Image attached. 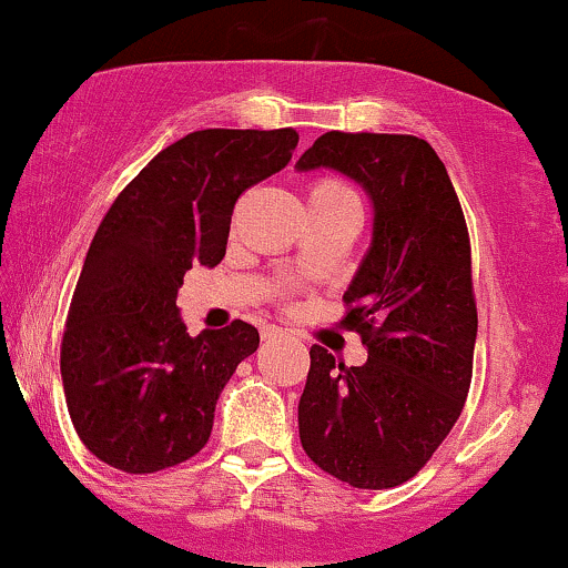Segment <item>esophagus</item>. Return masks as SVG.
I'll use <instances>...</instances> for the list:
<instances>
[{
	"instance_id": "esophagus-1",
	"label": "esophagus",
	"mask_w": 568,
	"mask_h": 568,
	"mask_svg": "<svg viewBox=\"0 0 568 568\" xmlns=\"http://www.w3.org/2000/svg\"><path fill=\"white\" fill-rule=\"evenodd\" d=\"M262 338L264 341H280V338H285V331H283V327H266V331L262 333Z\"/></svg>"
}]
</instances>
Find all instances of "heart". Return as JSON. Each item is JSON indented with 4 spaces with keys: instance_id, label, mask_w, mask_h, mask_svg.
Wrapping results in <instances>:
<instances>
[{
    "instance_id": "1",
    "label": "heart",
    "mask_w": 568,
    "mask_h": 568,
    "mask_svg": "<svg viewBox=\"0 0 568 568\" xmlns=\"http://www.w3.org/2000/svg\"><path fill=\"white\" fill-rule=\"evenodd\" d=\"M336 197H354V195H352V190L346 187V184H341L336 180H317V182H312L310 203L336 201Z\"/></svg>"
}]
</instances>
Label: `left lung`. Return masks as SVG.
I'll use <instances>...</instances> for the list:
<instances>
[{"mask_svg": "<svg viewBox=\"0 0 568 568\" xmlns=\"http://www.w3.org/2000/svg\"><path fill=\"white\" fill-rule=\"evenodd\" d=\"M296 169H333L373 203V241L341 320L367 362L346 367L312 346L302 447L352 487H399L447 439L470 388L479 317L466 216L436 150L413 134L327 132Z\"/></svg>", "mask_w": 568, "mask_h": 568, "instance_id": "1", "label": "left lung"}]
</instances>
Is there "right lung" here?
I'll return each instance as SVG.
<instances>
[{"instance_id": "obj_1", "label": "right lung", "mask_w": 568, "mask_h": 568, "mask_svg": "<svg viewBox=\"0 0 568 568\" xmlns=\"http://www.w3.org/2000/svg\"><path fill=\"white\" fill-rule=\"evenodd\" d=\"M293 129H203L161 150L94 232L60 346L68 413L94 457L126 474L180 466L206 447L222 388L258 349L235 320L190 336L176 293L227 251L235 201L288 166Z\"/></svg>"}]
</instances>
